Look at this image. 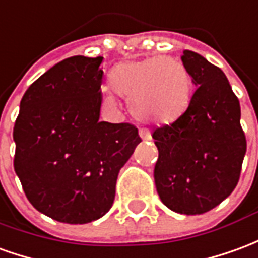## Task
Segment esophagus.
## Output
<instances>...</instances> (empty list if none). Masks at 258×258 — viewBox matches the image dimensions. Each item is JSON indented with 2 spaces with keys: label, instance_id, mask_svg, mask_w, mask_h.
I'll list each match as a JSON object with an SVG mask.
<instances>
[{
  "label": "esophagus",
  "instance_id": "esophagus-1",
  "mask_svg": "<svg viewBox=\"0 0 258 258\" xmlns=\"http://www.w3.org/2000/svg\"><path fill=\"white\" fill-rule=\"evenodd\" d=\"M140 137H141L144 141H149V140H152V135H151V133H149V130L147 128L140 130Z\"/></svg>",
  "mask_w": 258,
  "mask_h": 258
}]
</instances>
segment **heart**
I'll use <instances>...</instances> for the list:
<instances>
[{"label": "heart", "instance_id": "heart-1", "mask_svg": "<svg viewBox=\"0 0 258 258\" xmlns=\"http://www.w3.org/2000/svg\"><path fill=\"white\" fill-rule=\"evenodd\" d=\"M110 89L125 99L133 116L151 124H169L183 116L191 100V75L174 57L154 55L124 61L110 71ZM103 104L116 109L111 93Z\"/></svg>", "mask_w": 258, "mask_h": 258}]
</instances>
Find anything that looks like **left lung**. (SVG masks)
I'll return each instance as SVG.
<instances>
[{
  "label": "left lung",
  "instance_id": "obj_1",
  "mask_svg": "<svg viewBox=\"0 0 258 258\" xmlns=\"http://www.w3.org/2000/svg\"><path fill=\"white\" fill-rule=\"evenodd\" d=\"M181 61L197 89L184 114L152 134L159 151L154 177L169 210L200 215L235 190L246 137L239 99L222 70L190 50L183 51Z\"/></svg>",
  "mask_w": 258,
  "mask_h": 258
}]
</instances>
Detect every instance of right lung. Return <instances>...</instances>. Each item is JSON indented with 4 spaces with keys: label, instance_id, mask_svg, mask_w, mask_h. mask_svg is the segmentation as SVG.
Returning a JSON list of instances; mask_svg holds the SVG:
<instances>
[{
    "label": "right lung",
    "instance_id": "add662e5",
    "mask_svg": "<svg viewBox=\"0 0 258 258\" xmlns=\"http://www.w3.org/2000/svg\"><path fill=\"white\" fill-rule=\"evenodd\" d=\"M103 57L74 55L36 79L14 127V167L36 210L88 223L110 210L120 169L141 142L128 123L100 121Z\"/></svg>",
    "mask_w": 258,
    "mask_h": 258
}]
</instances>
